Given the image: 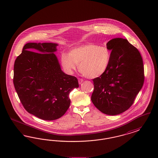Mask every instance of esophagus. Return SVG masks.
Returning a JSON list of instances; mask_svg holds the SVG:
<instances>
[{"instance_id":"34e87169","label":"esophagus","mask_w":158,"mask_h":158,"mask_svg":"<svg viewBox=\"0 0 158 158\" xmlns=\"http://www.w3.org/2000/svg\"><path fill=\"white\" fill-rule=\"evenodd\" d=\"M78 82H79V84H82V83L83 82V79H78Z\"/></svg>"}]
</instances>
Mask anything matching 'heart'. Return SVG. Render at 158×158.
I'll return each instance as SVG.
<instances>
[{
  "mask_svg": "<svg viewBox=\"0 0 158 158\" xmlns=\"http://www.w3.org/2000/svg\"><path fill=\"white\" fill-rule=\"evenodd\" d=\"M111 52L105 46L89 43L72 48L68 55L63 54L61 64L68 73H72L78 64L83 76L95 79L103 75L109 67Z\"/></svg>",
  "mask_w": 158,
  "mask_h": 158,
  "instance_id": "heart-1",
  "label": "heart"
}]
</instances>
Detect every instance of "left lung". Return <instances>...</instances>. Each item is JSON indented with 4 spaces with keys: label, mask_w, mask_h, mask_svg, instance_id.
I'll use <instances>...</instances> for the list:
<instances>
[{
    "label": "left lung",
    "mask_w": 158,
    "mask_h": 158,
    "mask_svg": "<svg viewBox=\"0 0 158 158\" xmlns=\"http://www.w3.org/2000/svg\"><path fill=\"white\" fill-rule=\"evenodd\" d=\"M106 47L111 52L110 65L103 75L92 80L91 101L101 112L115 115L127 110L143 86V60L126 39H112Z\"/></svg>",
    "instance_id": "obj_1"
}]
</instances>
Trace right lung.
Segmentation results:
<instances>
[{
    "label": "right lung",
    "instance_id": "add662e5",
    "mask_svg": "<svg viewBox=\"0 0 158 158\" xmlns=\"http://www.w3.org/2000/svg\"><path fill=\"white\" fill-rule=\"evenodd\" d=\"M57 45L27 43L14 63V84L22 104L30 114L44 120L62 117L70 104V92L79 87L76 77L61 70L54 53Z\"/></svg>",
    "mask_w": 158,
    "mask_h": 158
}]
</instances>
